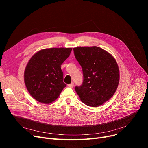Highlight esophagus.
Segmentation results:
<instances>
[{"instance_id": "34e87169", "label": "esophagus", "mask_w": 148, "mask_h": 148, "mask_svg": "<svg viewBox=\"0 0 148 148\" xmlns=\"http://www.w3.org/2000/svg\"><path fill=\"white\" fill-rule=\"evenodd\" d=\"M68 86L69 87V88H73V86H74V83H70V84H68Z\"/></svg>"}]
</instances>
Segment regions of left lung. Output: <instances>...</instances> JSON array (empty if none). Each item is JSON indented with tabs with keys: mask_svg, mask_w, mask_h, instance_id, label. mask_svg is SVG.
<instances>
[{
	"mask_svg": "<svg viewBox=\"0 0 148 148\" xmlns=\"http://www.w3.org/2000/svg\"><path fill=\"white\" fill-rule=\"evenodd\" d=\"M75 58L82 66L83 80L75 90L82 101L98 107L110 99L118 86L119 71L114 58L98 47L74 48Z\"/></svg>",
	"mask_w": 148,
	"mask_h": 148,
	"instance_id": "left-lung-1",
	"label": "left lung"
}]
</instances>
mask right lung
I'll list each match as a JSON object with an SVG mask.
<instances>
[{"mask_svg":"<svg viewBox=\"0 0 148 148\" xmlns=\"http://www.w3.org/2000/svg\"><path fill=\"white\" fill-rule=\"evenodd\" d=\"M71 50V48L46 49L29 60L25 71V83L29 94L38 101L52 103L66 87L61 65Z\"/></svg>","mask_w":148,"mask_h":148,"instance_id":"right-lung-1","label":"right lung"}]
</instances>
